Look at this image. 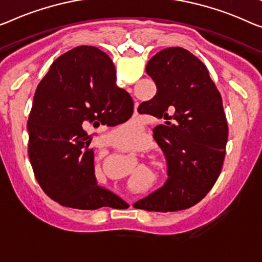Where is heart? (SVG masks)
<instances>
[{
    "label": "heart",
    "mask_w": 262,
    "mask_h": 262,
    "mask_svg": "<svg viewBox=\"0 0 262 262\" xmlns=\"http://www.w3.org/2000/svg\"><path fill=\"white\" fill-rule=\"evenodd\" d=\"M134 126L135 128H133L132 127ZM136 124L133 123V122H129V123H126L123 124V126L119 127L118 129L114 130V134L118 136V138L120 139H133V138H136L138 136V129H136ZM96 169L99 170V167H96Z\"/></svg>",
    "instance_id": "b5f03b06"
}]
</instances>
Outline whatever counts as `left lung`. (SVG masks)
Returning <instances> with one entry per match:
<instances>
[{"mask_svg": "<svg viewBox=\"0 0 262 262\" xmlns=\"http://www.w3.org/2000/svg\"><path fill=\"white\" fill-rule=\"evenodd\" d=\"M146 72L158 91L138 111L163 121L154 139L165 153L168 179L134 206L149 212L187 209L212 189L224 165L228 126L221 95L206 66L180 47L155 54Z\"/></svg>", "mask_w": 262, "mask_h": 262, "instance_id": "obj_1", "label": "left lung"}]
</instances>
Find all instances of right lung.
I'll return each instance as SVG.
<instances>
[{
  "instance_id": "obj_1",
  "label": "right lung",
  "mask_w": 262,
  "mask_h": 262,
  "mask_svg": "<svg viewBox=\"0 0 262 262\" xmlns=\"http://www.w3.org/2000/svg\"><path fill=\"white\" fill-rule=\"evenodd\" d=\"M132 114V97L116 85L106 53L81 46L56 58L37 85L27 124L29 160L43 192L70 208L120 207L119 196L97 185L85 129L116 126Z\"/></svg>"
}]
</instances>
